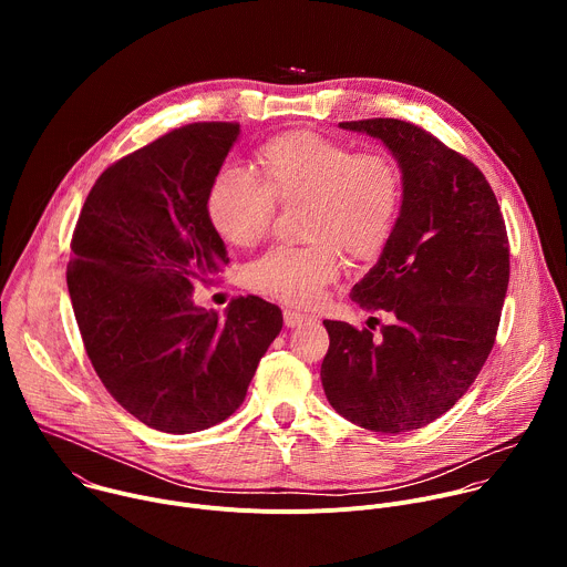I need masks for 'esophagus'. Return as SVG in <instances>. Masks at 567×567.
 I'll list each match as a JSON object with an SVG mask.
<instances>
[{"mask_svg": "<svg viewBox=\"0 0 567 567\" xmlns=\"http://www.w3.org/2000/svg\"><path fill=\"white\" fill-rule=\"evenodd\" d=\"M282 316H285V326H287V328H300V326H307V322L313 320V316L300 313V311H296V309H285Z\"/></svg>", "mask_w": 567, "mask_h": 567, "instance_id": "esophagus-1", "label": "esophagus"}]
</instances>
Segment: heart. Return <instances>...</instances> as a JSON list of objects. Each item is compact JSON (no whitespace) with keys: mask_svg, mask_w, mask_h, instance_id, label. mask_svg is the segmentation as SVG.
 <instances>
[{"mask_svg":"<svg viewBox=\"0 0 567 567\" xmlns=\"http://www.w3.org/2000/svg\"><path fill=\"white\" fill-rule=\"evenodd\" d=\"M260 179L247 168L224 166L208 186L206 213L217 235L251 249L269 233L276 202L305 204L307 247H274L245 269L249 289L289 305L313 302L339 274V251L352 260L381 254L394 230L403 182L385 152L313 132H287L258 152Z\"/></svg>","mask_w":567,"mask_h":567,"instance_id":"b5f03b06","label":"heart"}]
</instances>
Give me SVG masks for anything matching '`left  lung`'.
<instances>
[{
    "label": "left lung",
    "instance_id": "obj_1",
    "mask_svg": "<svg viewBox=\"0 0 567 567\" xmlns=\"http://www.w3.org/2000/svg\"><path fill=\"white\" fill-rule=\"evenodd\" d=\"M339 125L379 138L401 171L394 230L350 293L394 322L377 339L322 320L330 350L320 381L352 424L406 433L453 409L494 348L509 285L507 228L489 182L426 130L396 118Z\"/></svg>",
    "mask_w": 567,
    "mask_h": 567
}]
</instances>
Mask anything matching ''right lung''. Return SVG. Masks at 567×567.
I'll return each instance as SVG.
<instances>
[{"label":"right lung","instance_id":"add662e5","mask_svg":"<svg viewBox=\"0 0 567 567\" xmlns=\"http://www.w3.org/2000/svg\"><path fill=\"white\" fill-rule=\"evenodd\" d=\"M237 136V123H193L123 156L71 237L66 287L87 357L121 406L164 433L230 417L282 330V311L258 296L224 318L193 300L228 265L206 195Z\"/></svg>","mask_w":567,"mask_h":567}]
</instances>
